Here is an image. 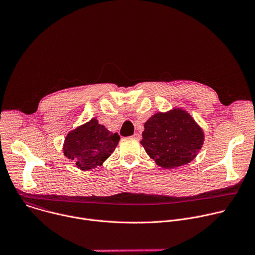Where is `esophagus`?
<instances>
[{"label":"esophagus","instance_id":"34e87169","mask_svg":"<svg viewBox=\"0 0 255 255\" xmlns=\"http://www.w3.org/2000/svg\"><path fill=\"white\" fill-rule=\"evenodd\" d=\"M132 137H133V138H135V139H137V140H139L141 136H140V134H139V133H137V132H136V133H134V134H133V136H132Z\"/></svg>","mask_w":255,"mask_h":255}]
</instances>
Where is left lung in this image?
<instances>
[{"mask_svg": "<svg viewBox=\"0 0 255 255\" xmlns=\"http://www.w3.org/2000/svg\"><path fill=\"white\" fill-rule=\"evenodd\" d=\"M146 153L163 168L191 162L204 143V132L181 109L156 113L144 124L140 141Z\"/></svg>", "mask_w": 255, "mask_h": 255, "instance_id": "left-lung-1", "label": "left lung"}]
</instances>
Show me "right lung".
<instances>
[{
	"mask_svg": "<svg viewBox=\"0 0 255 255\" xmlns=\"http://www.w3.org/2000/svg\"><path fill=\"white\" fill-rule=\"evenodd\" d=\"M119 140L118 133L107 130L94 118L66 135L63 153L78 168L88 170L102 165L115 150Z\"/></svg>",
	"mask_w": 255,
	"mask_h": 255,
	"instance_id": "add662e5",
	"label": "right lung"
}]
</instances>
